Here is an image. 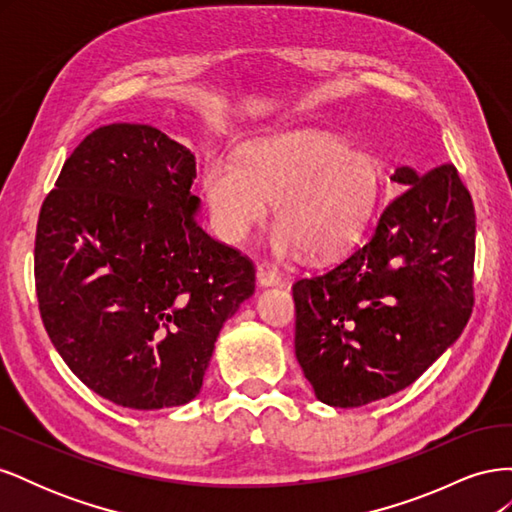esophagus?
I'll return each mask as SVG.
<instances>
[{"label": "esophagus", "mask_w": 512, "mask_h": 512, "mask_svg": "<svg viewBox=\"0 0 512 512\" xmlns=\"http://www.w3.org/2000/svg\"><path fill=\"white\" fill-rule=\"evenodd\" d=\"M256 280L260 286H275V284H280L282 275L273 265H269V262H258Z\"/></svg>", "instance_id": "obj_1"}]
</instances>
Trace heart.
I'll return each instance as SVG.
<instances>
[{"mask_svg": "<svg viewBox=\"0 0 512 512\" xmlns=\"http://www.w3.org/2000/svg\"><path fill=\"white\" fill-rule=\"evenodd\" d=\"M205 190L220 232L239 241L277 203L280 252L335 256L361 235L380 196V170L365 153L324 132H284L207 166Z\"/></svg>", "mask_w": 512, "mask_h": 512, "instance_id": "1", "label": "heart"}]
</instances>
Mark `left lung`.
Instances as JSON below:
<instances>
[{
    "label": "left lung",
    "mask_w": 512,
    "mask_h": 512,
    "mask_svg": "<svg viewBox=\"0 0 512 512\" xmlns=\"http://www.w3.org/2000/svg\"><path fill=\"white\" fill-rule=\"evenodd\" d=\"M391 179L406 188L369 239L292 284L297 361L335 408L406 389L472 316L476 213L457 168L401 166Z\"/></svg>",
    "instance_id": "left-lung-1"
}]
</instances>
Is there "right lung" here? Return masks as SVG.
Returning <instances> with one entry per match:
<instances>
[{
  "mask_svg": "<svg viewBox=\"0 0 512 512\" xmlns=\"http://www.w3.org/2000/svg\"><path fill=\"white\" fill-rule=\"evenodd\" d=\"M194 153L111 123L72 151L40 207L38 309L61 359L100 397L160 410L200 393L254 262L196 222Z\"/></svg>",
  "mask_w": 512,
  "mask_h": 512,
  "instance_id": "add662e5",
  "label": "right lung"
}]
</instances>
